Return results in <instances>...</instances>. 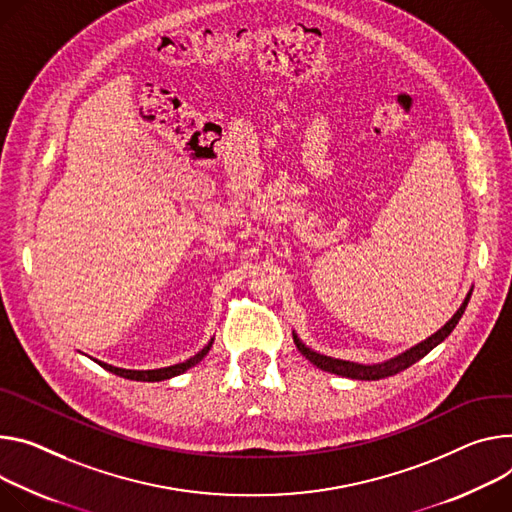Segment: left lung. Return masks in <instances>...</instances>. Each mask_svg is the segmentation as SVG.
I'll return each mask as SVG.
<instances>
[{"instance_id": "1", "label": "left lung", "mask_w": 512, "mask_h": 512, "mask_svg": "<svg viewBox=\"0 0 512 512\" xmlns=\"http://www.w3.org/2000/svg\"><path fill=\"white\" fill-rule=\"evenodd\" d=\"M470 296H472V292L466 296V300H463V304L457 308V312L443 324V327L435 335H431L429 339L421 341L418 345L406 349L404 353H400V355H396V357H392V359H388L384 363L363 365V363H353V361H345V359H335V357H329V355H320V353L308 349L298 339L296 333H294V343L300 349V353L310 363L320 367L322 371H331V374H337V376H343V378H351V380H382V378H390V376H396L398 371H402V369L410 367L412 363H416L418 359H423L429 351H433L439 343H443L451 335V331L455 329V324L459 322L463 312H466Z\"/></svg>"}]
</instances>
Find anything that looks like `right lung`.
<instances>
[{"mask_svg": "<svg viewBox=\"0 0 512 512\" xmlns=\"http://www.w3.org/2000/svg\"><path fill=\"white\" fill-rule=\"evenodd\" d=\"M212 343H214V339H210V343H208L202 351H198L194 357H190L188 361L175 363V365H169V367H161V369H122V367H114V365H108V363H102V361H98V363H100L104 369L112 371V374H116V376H120V378H126V380H136V382H161V380L175 378V376L183 374V371H188L190 367H194L196 363H200V361L208 355Z\"/></svg>", "mask_w": 512, "mask_h": 512, "instance_id": "1", "label": "right lung"}]
</instances>
